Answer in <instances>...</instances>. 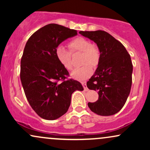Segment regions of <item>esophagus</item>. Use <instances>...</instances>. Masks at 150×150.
I'll return each instance as SVG.
<instances>
[{"instance_id":"1","label":"esophagus","mask_w":150,"mask_h":150,"mask_svg":"<svg viewBox=\"0 0 150 150\" xmlns=\"http://www.w3.org/2000/svg\"><path fill=\"white\" fill-rule=\"evenodd\" d=\"M81 83H82V87H83L84 90H85V91H88V88H87V85H86V82H81Z\"/></svg>"}]
</instances>
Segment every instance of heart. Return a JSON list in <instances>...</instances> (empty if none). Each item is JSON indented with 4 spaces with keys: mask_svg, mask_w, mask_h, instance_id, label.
<instances>
[{
    "mask_svg": "<svg viewBox=\"0 0 150 150\" xmlns=\"http://www.w3.org/2000/svg\"><path fill=\"white\" fill-rule=\"evenodd\" d=\"M68 46L72 53L77 52L82 53L81 64L84 65L75 68L70 74L72 77L78 80L87 79L92 73L91 67L95 68L99 64L101 57L99 49L96 44H92L90 41L84 37L75 38L68 42ZM55 55L58 61L63 68L66 70L72 69V54L65 49L64 46H57L55 51Z\"/></svg>",
    "mask_w": 150,
    "mask_h": 150,
    "instance_id": "b5f03b06",
    "label": "heart"
}]
</instances>
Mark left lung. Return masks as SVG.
Returning <instances> with one entry per match:
<instances>
[{
    "label": "left lung",
    "mask_w": 150,
    "mask_h": 150,
    "mask_svg": "<svg viewBox=\"0 0 150 150\" xmlns=\"http://www.w3.org/2000/svg\"><path fill=\"white\" fill-rule=\"evenodd\" d=\"M79 33L97 44L101 53L95 73L87 86L97 90L99 99L88 106L100 116L118 113L126 102L132 85V64L124 46L108 32L102 30L80 31Z\"/></svg>",
    "instance_id": "obj_1"
}]
</instances>
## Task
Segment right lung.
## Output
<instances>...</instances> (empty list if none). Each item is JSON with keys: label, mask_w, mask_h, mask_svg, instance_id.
Masks as SVG:
<instances>
[{"label": "right lung", "mask_w": 150, "mask_h": 150, "mask_svg": "<svg viewBox=\"0 0 150 150\" xmlns=\"http://www.w3.org/2000/svg\"><path fill=\"white\" fill-rule=\"evenodd\" d=\"M57 24H49L35 32L26 43L20 65V80L31 107L41 118L55 120L65 114L72 94L83 87L68 79L69 73L58 61L55 51L62 42L77 35Z\"/></svg>", "instance_id": "add662e5"}]
</instances>
